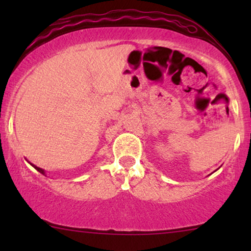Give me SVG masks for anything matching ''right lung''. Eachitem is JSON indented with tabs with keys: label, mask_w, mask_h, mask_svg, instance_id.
<instances>
[{
	"label": "right lung",
	"mask_w": 251,
	"mask_h": 251,
	"mask_svg": "<svg viewBox=\"0 0 251 251\" xmlns=\"http://www.w3.org/2000/svg\"><path fill=\"white\" fill-rule=\"evenodd\" d=\"M32 166H33V164H32ZM34 168H35V169L37 170V171H39V173H41V174H43L44 175V170H42V169H41V168H39V167H36V166H33Z\"/></svg>",
	"instance_id": "right-lung-1"
}]
</instances>
